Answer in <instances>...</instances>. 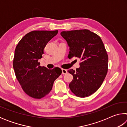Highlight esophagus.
<instances>
[{"instance_id":"esophagus-1","label":"esophagus","mask_w":127,"mask_h":127,"mask_svg":"<svg viewBox=\"0 0 127 127\" xmlns=\"http://www.w3.org/2000/svg\"><path fill=\"white\" fill-rule=\"evenodd\" d=\"M62 74H65L68 73L67 70L65 69H62Z\"/></svg>"}]
</instances>
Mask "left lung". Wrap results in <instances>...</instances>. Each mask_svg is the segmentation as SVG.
Masks as SVG:
<instances>
[{
    "instance_id": "left-lung-1",
    "label": "left lung",
    "mask_w": 127,
    "mask_h": 127,
    "mask_svg": "<svg viewBox=\"0 0 127 127\" xmlns=\"http://www.w3.org/2000/svg\"><path fill=\"white\" fill-rule=\"evenodd\" d=\"M69 46L68 58L80 59L79 68L69 69L73 79L69 86L76 96L91 95L102 84L108 70V55L101 38L89 30L61 33Z\"/></svg>"
}]
</instances>
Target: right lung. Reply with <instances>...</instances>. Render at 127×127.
Here are the masks:
<instances>
[{
  "mask_svg": "<svg viewBox=\"0 0 127 127\" xmlns=\"http://www.w3.org/2000/svg\"><path fill=\"white\" fill-rule=\"evenodd\" d=\"M58 32L55 31H32L22 38L15 49L13 66L17 80L26 94L40 99L52 89L54 82L62 74V69H48L40 65L44 49Z\"/></svg>",
  "mask_w": 127,
  "mask_h": 127,
  "instance_id": "1",
  "label": "right lung"
}]
</instances>
